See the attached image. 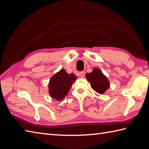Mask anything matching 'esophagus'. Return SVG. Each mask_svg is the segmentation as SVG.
<instances>
[{
  "mask_svg": "<svg viewBox=\"0 0 149 149\" xmlns=\"http://www.w3.org/2000/svg\"><path fill=\"white\" fill-rule=\"evenodd\" d=\"M80 75H81V77H84V75H85V74H84V72H81V73H80Z\"/></svg>",
  "mask_w": 149,
  "mask_h": 149,
  "instance_id": "34e87169",
  "label": "esophagus"
}]
</instances>
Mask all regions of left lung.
<instances>
[{"label": "left lung", "mask_w": 149, "mask_h": 149, "mask_svg": "<svg viewBox=\"0 0 149 149\" xmlns=\"http://www.w3.org/2000/svg\"><path fill=\"white\" fill-rule=\"evenodd\" d=\"M86 77L90 82L91 88L99 94L104 93L110 87L109 80L99 68H94L91 73L86 74Z\"/></svg>", "instance_id": "8db88e82"}]
</instances>
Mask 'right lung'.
Returning <instances> with one entry per match:
<instances>
[{
  "mask_svg": "<svg viewBox=\"0 0 149 149\" xmlns=\"http://www.w3.org/2000/svg\"><path fill=\"white\" fill-rule=\"evenodd\" d=\"M77 77L73 73L68 74L64 69H61L52 77L49 83V93L52 98L63 100L71 88Z\"/></svg>",
  "mask_w": 149,
  "mask_h": 149,
  "instance_id": "add662e5",
  "label": "right lung"
}]
</instances>
